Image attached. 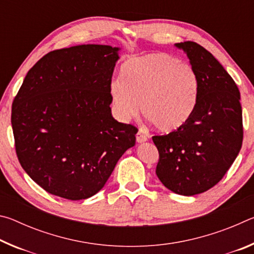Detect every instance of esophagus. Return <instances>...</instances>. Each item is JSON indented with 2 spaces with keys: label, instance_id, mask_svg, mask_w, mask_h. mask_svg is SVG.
<instances>
[{
  "label": "esophagus",
  "instance_id": "obj_1",
  "mask_svg": "<svg viewBox=\"0 0 254 254\" xmlns=\"http://www.w3.org/2000/svg\"><path fill=\"white\" fill-rule=\"evenodd\" d=\"M148 140V136L144 134V133L142 131H139L136 133V142L137 143H142V142H145V141Z\"/></svg>",
  "mask_w": 254,
  "mask_h": 254
}]
</instances>
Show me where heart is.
Masks as SVG:
<instances>
[{
  "label": "heart",
  "mask_w": 254,
  "mask_h": 254,
  "mask_svg": "<svg viewBox=\"0 0 254 254\" xmlns=\"http://www.w3.org/2000/svg\"><path fill=\"white\" fill-rule=\"evenodd\" d=\"M118 117L127 121L140 109L161 132H174L194 114L198 79L192 68L166 53H153L127 60L121 76L110 85Z\"/></svg>",
  "instance_id": "1"
}]
</instances>
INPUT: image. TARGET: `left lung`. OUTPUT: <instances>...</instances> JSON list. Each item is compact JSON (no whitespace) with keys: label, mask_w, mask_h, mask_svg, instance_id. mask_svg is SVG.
Here are the masks:
<instances>
[{"label":"left lung","mask_w":254,"mask_h":254,"mask_svg":"<svg viewBox=\"0 0 254 254\" xmlns=\"http://www.w3.org/2000/svg\"><path fill=\"white\" fill-rule=\"evenodd\" d=\"M198 79L194 114L179 130L152 136L159 152L156 174L171 191L192 196L224 177L242 147L240 91L216 58L194 41L176 44Z\"/></svg>","instance_id":"left-lung-1"}]
</instances>
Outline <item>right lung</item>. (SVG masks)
Here are the masks:
<instances>
[{
    "instance_id": "right-lung-1",
    "label": "right lung",
    "mask_w": 254,
    "mask_h": 254,
    "mask_svg": "<svg viewBox=\"0 0 254 254\" xmlns=\"http://www.w3.org/2000/svg\"><path fill=\"white\" fill-rule=\"evenodd\" d=\"M119 48L81 45L50 51L28 71L12 104L15 151L46 191L86 199L104 187L137 128L111 113Z\"/></svg>"
}]
</instances>
